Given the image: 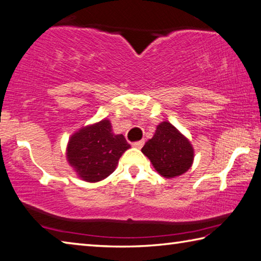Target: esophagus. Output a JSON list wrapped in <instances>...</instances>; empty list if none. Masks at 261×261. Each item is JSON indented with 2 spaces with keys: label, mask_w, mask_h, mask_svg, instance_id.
I'll use <instances>...</instances> for the list:
<instances>
[{
  "label": "esophagus",
  "mask_w": 261,
  "mask_h": 261,
  "mask_svg": "<svg viewBox=\"0 0 261 261\" xmlns=\"http://www.w3.org/2000/svg\"><path fill=\"white\" fill-rule=\"evenodd\" d=\"M143 144H144V141H138V142H134L133 144H132V145H133V147L134 148H138V149H141V148H142L143 147Z\"/></svg>",
  "instance_id": "obj_1"
}]
</instances>
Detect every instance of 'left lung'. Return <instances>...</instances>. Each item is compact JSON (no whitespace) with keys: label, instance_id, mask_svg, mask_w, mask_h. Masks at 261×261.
<instances>
[{"label":"left lung","instance_id":"obj_1","mask_svg":"<svg viewBox=\"0 0 261 261\" xmlns=\"http://www.w3.org/2000/svg\"><path fill=\"white\" fill-rule=\"evenodd\" d=\"M142 152L164 177L182 175L194 162V148L190 141L168 121L157 126L152 139L142 148Z\"/></svg>","mask_w":261,"mask_h":261}]
</instances>
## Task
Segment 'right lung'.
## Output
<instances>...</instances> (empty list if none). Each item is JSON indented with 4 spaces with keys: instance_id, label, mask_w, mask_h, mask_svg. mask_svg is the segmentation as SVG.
Returning a JSON list of instances; mask_svg holds the SVG:
<instances>
[{
    "instance_id": "add662e5",
    "label": "right lung",
    "mask_w": 261,
    "mask_h": 261,
    "mask_svg": "<svg viewBox=\"0 0 261 261\" xmlns=\"http://www.w3.org/2000/svg\"><path fill=\"white\" fill-rule=\"evenodd\" d=\"M129 148L123 135L113 134L111 122L103 119L80 128L71 136L66 158L82 180L98 182L113 173L119 158Z\"/></svg>"
}]
</instances>
